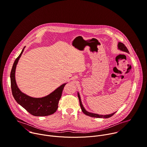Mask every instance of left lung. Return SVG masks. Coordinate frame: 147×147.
I'll return each mask as SVG.
<instances>
[{"mask_svg": "<svg viewBox=\"0 0 147 147\" xmlns=\"http://www.w3.org/2000/svg\"><path fill=\"white\" fill-rule=\"evenodd\" d=\"M118 49H119L120 50L122 51H124V52H126V53H129L127 48H126V47L125 45L124 44H123L122 42H119L118 44ZM78 99H79V102H80V106H81V109L82 110V111L86 115L88 116H89V117H94V118H109L111 117H112L116 112L113 113V114H109V115H99V114H94V113H89L87 111L85 110V109L84 108L82 105V103H81V98H80V94L79 93H78Z\"/></svg>", "mask_w": 147, "mask_h": 147, "instance_id": "1", "label": "left lung"}]
</instances>
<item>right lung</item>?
I'll use <instances>...</instances> for the list:
<instances>
[{
	"label": "right lung",
	"instance_id": "add662e5",
	"mask_svg": "<svg viewBox=\"0 0 147 147\" xmlns=\"http://www.w3.org/2000/svg\"><path fill=\"white\" fill-rule=\"evenodd\" d=\"M24 48L14 61L10 73L11 88L13 96L19 105L34 116L44 117L51 115L56 112L58 108L59 101L66 84L60 86L49 95L41 98H34L23 93L16 84L15 71L16 66L24 50Z\"/></svg>",
	"mask_w": 147,
	"mask_h": 147
}]
</instances>
